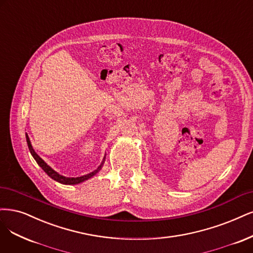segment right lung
<instances>
[{"mask_svg": "<svg viewBox=\"0 0 253 253\" xmlns=\"http://www.w3.org/2000/svg\"><path fill=\"white\" fill-rule=\"evenodd\" d=\"M26 139H27V143H28V147H29V151H30L31 155L33 156V158L36 159V161L38 162V164L40 165V167L42 169V170L45 171L50 178H52V179L57 181V182H59V183H62V184H69V185H71V184H78V183H81V182H83V181H84V180H88L89 178H91L92 176H94L95 173H96V172L101 169V167H102V163H101V165H100V167H99L96 170H94L93 172L89 173V175H85V176H83V177H77V178H66V177H64V176H62V175H59V173H57L55 170L52 169L49 167V165H47V163H46L45 161H43L36 152H34V150L32 149V145H31V143H30L28 135H26Z\"/></svg>", "mask_w": 253, "mask_h": 253, "instance_id": "obj_1", "label": "right lung"}]
</instances>
